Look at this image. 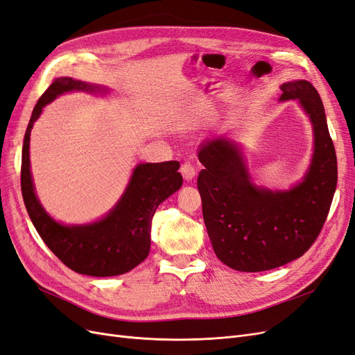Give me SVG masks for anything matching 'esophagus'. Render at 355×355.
<instances>
[{
	"mask_svg": "<svg viewBox=\"0 0 355 355\" xmlns=\"http://www.w3.org/2000/svg\"><path fill=\"white\" fill-rule=\"evenodd\" d=\"M180 173H182V176H184V179L187 182H191L192 179H194L197 171H196V167L192 166L189 161H185V163L180 166Z\"/></svg>",
	"mask_w": 355,
	"mask_h": 355,
	"instance_id": "1",
	"label": "esophagus"
}]
</instances>
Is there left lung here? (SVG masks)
Instances as JSON below:
<instances>
[{
	"instance_id": "left-lung-1",
	"label": "left lung",
	"mask_w": 355,
	"mask_h": 355,
	"mask_svg": "<svg viewBox=\"0 0 355 355\" xmlns=\"http://www.w3.org/2000/svg\"><path fill=\"white\" fill-rule=\"evenodd\" d=\"M282 90L280 99H297L314 128L313 163L299 185L284 192L256 188L227 139L200 146L204 223L219 261L237 271L272 270L302 256L323 230L336 189V153L320 94L305 80L284 83Z\"/></svg>"
}]
</instances>
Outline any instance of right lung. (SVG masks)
Segmentation results:
<instances>
[{"instance_id":"1","label":"right lung","mask_w":355,"mask_h":355,"mask_svg":"<svg viewBox=\"0 0 355 355\" xmlns=\"http://www.w3.org/2000/svg\"><path fill=\"white\" fill-rule=\"evenodd\" d=\"M87 83L60 77L53 80L38 99L26 128L20 167V187L29 218L49 249L72 271L92 277H111L128 272L146 259L151 245V223L157 207L176 192L184 179L179 161L139 164L130 184L114 210L102 220L84 227H63L41 207L29 170V139L42 108L59 94L71 90H90Z\"/></svg>"}]
</instances>
